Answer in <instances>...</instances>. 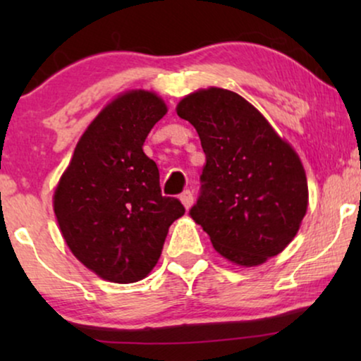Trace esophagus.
Wrapping results in <instances>:
<instances>
[{
    "label": "esophagus",
    "instance_id": "esophagus-1",
    "mask_svg": "<svg viewBox=\"0 0 361 361\" xmlns=\"http://www.w3.org/2000/svg\"><path fill=\"white\" fill-rule=\"evenodd\" d=\"M179 200L182 202V205L185 207V210H189L192 207V202H194V195H192L190 190H185L179 195Z\"/></svg>",
    "mask_w": 361,
    "mask_h": 361
}]
</instances>
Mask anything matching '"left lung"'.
Segmentation results:
<instances>
[{"label": "left lung", "instance_id": "8db88e82", "mask_svg": "<svg viewBox=\"0 0 361 361\" xmlns=\"http://www.w3.org/2000/svg\"><path fill=\"white\" fill-rule=\"evenodd\" d=\"M199 133L205 166L190 216L215 251L241 268L279 255L298 235L309 205L307 177L294 147L238 93H189L176 106Z\"/></svg>", "mask_w": 361, "mask_h": 361}]
</instances>
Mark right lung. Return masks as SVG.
Returning a JSON list of instances; mask_svg holds the SVG:
<instances>
[{
	"mask_svg": "<svg viewBox=\"0 0 361 361\" xmlns=\"http://www.w3.org/2000/svg\"><path fill=\"white\" fill-rule=\"evenodd\" d=\"M166 113L154 92L120 93L83 131L54 190V214L68 250L110 283L145 279L159 261L169 226L185 212L177 199L161 195L159 169L142 152Z\"/></svg>",
	"mask_w": 361,
	"mask_h": 361,
	"instance_id": "1",
	"label": "right lung"
}]
</instances>
